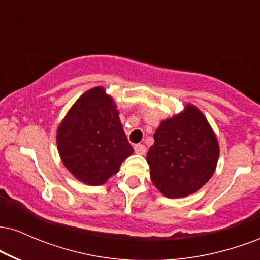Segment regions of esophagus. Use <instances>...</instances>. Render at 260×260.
Instances as JSON below:
<instances>
[{
	"label": "esophagus",
	"mask_w": 260,
	"mask_h": 260,
	"mask_svg": "<svg viewBox=\"0 0 260 260\" xmlns=\"http://www.w3.org/2000/svg\"><path fill=\"white\" fill-rule=\"evenodd\" d=\"M134 151L139 155H144L147 153V148H145V145L143 144H136L134 145Z\"/></svg>",
	"instance_id": "esophagus-1"
}]
</instances>
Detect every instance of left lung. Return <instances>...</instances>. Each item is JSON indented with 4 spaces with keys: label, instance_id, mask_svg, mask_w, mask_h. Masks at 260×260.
<instances>
[{
    "label": "left lung",
    "instance_id": "8db88e82",
    "mask_svg": "<svg viewBox=\"0 0 260 260\" xmlns=\"http://www.w3.org/2000/svg\"><path fill=\"white\" fill-rule=\"evenodd\" d=\"M219 154V142L207 117L187 104L155 131L147 154L150 178L168 198L193 194L214 175Z\"/></svg>",
    "mask_w": 260,
    "mask_h": 260
}]
</instances>
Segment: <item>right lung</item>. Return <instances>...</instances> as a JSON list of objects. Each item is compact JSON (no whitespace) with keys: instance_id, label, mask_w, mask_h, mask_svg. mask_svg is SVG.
<instances>
[{"instance_id":"add662e5","label":"right lung","mask_w":260,"mask_h":260,"mask_svg":"<svg viewBox=\"0 0 260 260\" xmlns=\"http://www.w3.org/2000/svg\"><path fill=\"white\" fill-rule=\"evenodd\" d=\"M66 169L88 186H101L133 154L120 112L104 86L89 89L66 113L56 134Z\"/></svg>"}]
</instances>
